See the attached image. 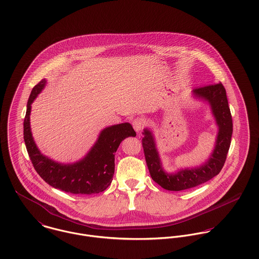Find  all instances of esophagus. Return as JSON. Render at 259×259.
Here are the masks:
<instances>
[{"instance_id":"obj_1","label":"esophagus","mask_w":259,"mask_h":259,"mask_svg":"<svg viewBox=\"0 0 259 259\" xmlns=\"http://www.w3.org/2000/svg\"><path fill=\"white\" fill-rule=\"evenodd\" d=\"M145 125H146V120L143 117H136L133 120V126H134L135 131L138 133L141 132Z\"/></svg>"}]
</instances>
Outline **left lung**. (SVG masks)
I'll use <instances>...</instances> for the list:
<instances>
[{"label": "left lung", "instance_id": "obj_1", "mask_svg": "<svg viewBox=\"0 0 259 259\" xmlns=\"http://www.w3.org/2000/svg\"><path fill=\"white\" fill-rule=\"evenodd\" d=\"M193 94L198 98L208 101L220 127L215 148L210 155V158L203 165L194 169H185L175 175H168L164 172L161 167L151 133L148 130H145L144 138L142 140L145 157L151 179L157 185L167 190L180 191L188 189L204 184L218 176L224 165L230 147L232 117L223 84L214 83L199 87L193 90Z\"/></svg>", "mask_w": 259, "mask_h": 259}]
</instances>
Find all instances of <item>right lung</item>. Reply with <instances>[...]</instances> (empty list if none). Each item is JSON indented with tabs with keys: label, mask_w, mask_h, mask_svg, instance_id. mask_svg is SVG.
<instances>
[{
	"label": "right lung",
	"mask_w": 259,
	"mask_h": 259,
	"mask_svg": "<svg viewBox=\"0 0 259 259\" xmlns=\"http://www.w3.org/2000/svg\"><path fill=\"white\" fill-rule=\"evenodd\" d=\"M45 84L42 78L33 88L24 119V141L36 171L47 184L65 192L92 194L104 191L111 185L114 174V152L122 140L137 136L135 130L128 122L111 125L101 133L96 145L80 161L74 164L55 162L40 154L30 126L31 105Z\"/></svg>",
	"instance_id": "right-lung-1"
}]
</instances>
